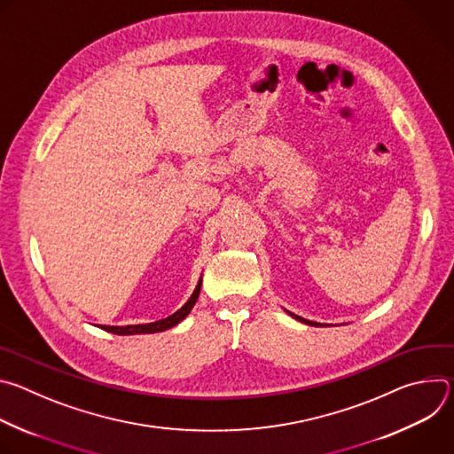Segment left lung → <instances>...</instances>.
Instances as JSON below:
<instances>
[{
	"label": "left lung",
	"instance_id": "obj_1",
	"mask_svg": "<svg viewBox=\"0 0 454 454\" xmlns=\"http://www.w3.org/2000/svg\"><path fill=\"white\" fill-rule=\"evenodd\" d=\"M289 316H293L294 319H298V321H301V323H305V325H312V327H327L325 323H316V321H310V319H305V317H301V316H296V314H293V312H289V310H286Z\"/></svg>",
	"mask_w": 454,
	"mask_h": 454
}]
</instances>
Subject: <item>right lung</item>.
Instances as JSON below:
<instances>
[{
	"instance_id": "obj_1",
	"label": "right lung",
	"mask_w": 454,
	"mask_h": 454,
	"mask_svg": "<svg viewBox=\"0 0 454 454\" xmlns=\"http://www.w3.org/2000/svg\"><path fill=\"white\" fill-rule=\"evenodd\" d=\"M201 282H203V277L200 278L196 289H193L192 296L188 298V301L179 309L176 310L174 314L163 317V319H158V321H153V323H140V325H125V327H111V325H100L102 331H107L111 334H118V336H133V334H154V333H163L167 329H172L176 327L179 321H183L192 307L196 305L198 298H200V291H201Z\"/></svg>"
}]
</instances>
